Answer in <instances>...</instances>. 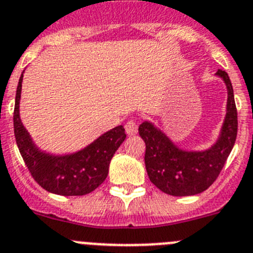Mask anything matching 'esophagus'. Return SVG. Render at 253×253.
Wrapping results in <instances>:
<instances>
[{"label":"esophagus","mask_w":253,"mask_h":253,"mask_svg":"<svg viewBox=\"0 0 253 253\" xmlns=\"http://www.w3.org/2000/svg\"><path fill=\"white\" fill-rule=\"evenodd\" d=\"M137 122L133 121V120H129L126 125H125V129H126L127 135H135L136 132H137Z\"/></svg>","instance_id":"1"}]
</instances>
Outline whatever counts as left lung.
<instances>
[{
  "instance_id": "8db88e82",
  "label": "left lung",
  "mask_w": 253,
  "mask_h": 253,
  "mask_svg": "<svg viewBox=\"0 0 253 253\" xmlns=\"http://www.w3.org/2000/svg\"><path fill=\"white\" fill-rule=\"evenodd\" d=\"M215 76L227 87V113L217 141L203 151H189L175 145L164 131L145 121L138 133L145 141V165L150 180L161 192L174 197H186L204 192L219 175L237 137V110L229 77L218 69Z\"/></svg>"
}]
</instances>
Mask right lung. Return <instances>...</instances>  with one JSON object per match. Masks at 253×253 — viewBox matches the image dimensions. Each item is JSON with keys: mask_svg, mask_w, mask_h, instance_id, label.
<instances>
[{"mask_svg": "<svg viewBox=\"0 0 253 253\" xmlns=\"http://www.w3.org/2000/svg\"><path fill=\"white\" fill-rule=\"evenodd\" d=\"M22 74L16 90L13 131L27 169L39 185L58 195H85L98 188L108 175L110 163L126 138L124 126L104 132L84 149L67 155H53L34 143L20 118Z\"/></svg>", "mask_w": 253, "mask_h": 253, "instance_id": "obj_1", "label": "right lung"}]
</instances>
